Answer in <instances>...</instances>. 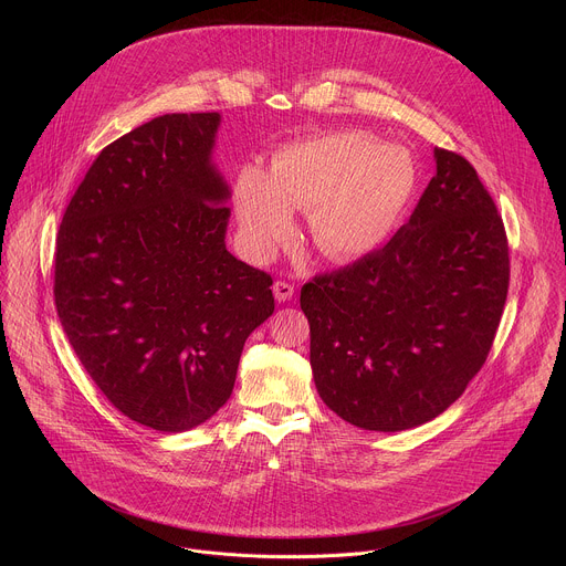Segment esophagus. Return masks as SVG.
Returning a JSON list of instances; mask_svg holds the SVG:
<instances>
[{
    "mask_svg": "<svg viewBox=\"0 0 566 566\" xmlns=\"http://www.w3.org/2000/svg\"><path fill=\"white\" fill-rule=\"evenodd\" d=\"M293 293H295V289H293V284H291V282L277 280V282L273 284V295H275L280 302L291 300V297H293Z\"/></svg>",
    "mask_w": 566,
    "mask_h": 566,
    "instance_id": "1",
    "label": "esophagus"
}]
</instances>
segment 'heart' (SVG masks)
Wrapping results in <instances>:
<instances>
[{"label":"heart","instance_id":"b5f03b06","mask_svg":"<svg viewBox=\"0 0 566 566\" xmlns=\"http://www.w3.org/2000/svg\"><path fill=\"white\" fill-rule=\"evenodd\" d=\"M415 164L396 145L329 132L284 145L271 175L241 168L234 206L247 247L269 255L291 237L293 210L311 212L315 249L334 262L367 255L394 230L415 190Z\"/></svg>","mask_w":566,"mask_h":566}]
</instances>
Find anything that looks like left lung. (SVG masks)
Instances as JSON below:
<instances>
[{
  "mask_svg": "<svg viewBox=\"0 0 566 566\" xmlns=\"http://www.w3.org/2000/svg\"><path fill=\"white\" fill-rule=\"evenodd\" d=\"M437 175L382 249L300 291L319 398L363 430L432 421L486 363L511 260L502 214L461 154L437 147Z\"/></svg>",
  "mask_w": 566,
  "mask_h": 566,
  "instance_id": "left-lung-1",
  "label": "left lung"
}]
</instances>
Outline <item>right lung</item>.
Listing matches in <instances>:
<instances>
[{
	"mask_svg": "<svg viewBox=\"0 0 566 566\" xmlns=\"http://www.w3.org/2000/svg\"><path fill=\"white\" fill-rule=\"evenodd\" d=\"M217 112L158 116L103 147L55 241L53 297L92 380L127 419L184 432L230 398L273 277L226 251Z\"/></svg>",
	"mask_w": 566,
	"mask_h": 566,
	"instance_id": "add662e5",
	"label": "right lung"
}]
</instances>
